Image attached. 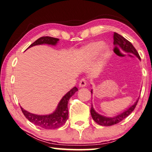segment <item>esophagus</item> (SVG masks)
Masks as SVG:
<instances>
[{"mask_svg":"<svg viewBox=\"0 0 152 152\" xmlns=\"http://www.w3.org/2000/svg\"><path fill=\"white\" fill-rule=\"evenodd\" d=\"M87 85V81L85 78H82L79 82V87H85Z\"/></svg>","mask_w":152,"mask_h":152,"instance_id":"34e87169","label":"esophagus"}]
</instances>
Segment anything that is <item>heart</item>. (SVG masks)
Masks as SVG:
<instances>
[{"instance_id":"heart-1","label":"heart","mask_w":152,"mask_h":152,"mask_svg":"<svg viewBox=\"0 0 152 152\" xmlns=\"http://www.w3.org/2000/svg\"><path fill=\"white\" fill-rule=\"evenodd\" d=\"M102 47H103V42H94L88 45L87 47L84 48V52L88 56L94 57L96 55L98 54L99 51L101 50ZM107 52L106 48H102V54L105 55Z\"/></svg>"}]
</instances>
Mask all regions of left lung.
<instances>
[{
	"instance_id": "obj_1",
	"label": "left lung",
	"mask_w": 152,
	"mask_h": 152,
	"mask_svg": "<svg viewBox=\"0 0 152 152\" xmlns=\"http://www.w3.org/2000/svg\"><path fill=\"white\" fill-rule=\"evenodd\" d=\"M113 35H114L113 36V37H114V44L116 48H117V46H119L120 48H121L122 50L125 51V52L134 54V55H136L138 58L140 59V57L139 54H138L137 50H136L135 48L133 46V45H132L129 40H127L126 38H124L123 36L117 34L116 32H114ZM91 92L92 94V90L91 91ZM138 99H139V98H138ZM138 99L136 100V102L133 104V105L130 107L129 109H127V110H125V112L118 114V116L112 117V118H110V117H105L102 116V115L98 114V113L96 112L95 110H94L92 104H91V107L90 110L91 117H92L94 121L100 125L111 126L115 125V124L118 123L125 118H127V117L133 112L134 109L136 107V104L138 103Z\"/></svg>"
}]
</instances>
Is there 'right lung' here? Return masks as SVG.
<instances>
[{"label": "right lung", "instance_id": "1", "mask_svg": "<svg viewBox=\"0 0 152 152\" xmlns=\"http://www.w3.org/2000/svg\"><path fill=\"white\" fill-rule=\"evenodd\" d=\"M58 40V38H56L50 37V36H42V37L39 38L32 44L30 45L28 48L42 44L56 45ZM77 91H78V88L74 87L69 91H68L62 98L61 101L58 104V107L55 112L50 115L42 116V115L34 114L23 110L22 107H20L21 110H22V112L24 114V116L26 117V118L28 119L31 123H34V125L39 126V127L46 129H57V128H59L64 125L68 119V101H69V98Z\"/></svg>", "mask_w": 152, "mask_h": 152}]
</instances>
